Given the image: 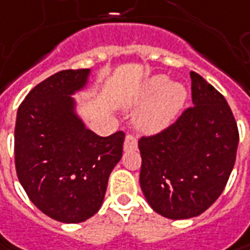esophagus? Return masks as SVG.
I'll use <instances>...</instances> for the list:
<instances>
[{
    "instance_id": "1",
    "label": "esophagus",
    "mask_w": 250,
    "mask_h": 250,
    "mask_svg": "<svg viewBox=\"0 0 250 250\" xmlns=\"http://www.w3.org/2000/svg\"><path fill=\"white\" fill-rule=\"evenodd\" d=\"M135 148H137V138L131 134H127L125 138V151H131Z\"/></svg>"
}]
</instances>
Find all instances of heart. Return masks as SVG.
I'll list each match as a JSON object with an SVG mask.
<instances>
[{
	"label": "heart",
	"instance_id": "1",
	"mask_svg": "<svg viewBox=\"0 0 250 250\" xmlns=\"http://www.w3.org/2000/svg\"><path fill=\"white\" fill-rule=\"evenodd\" d=\"M187 98L180 84H167L165 77H153L145 84L142 101H151L138 115V125L145 131H159L167 127L178 115Z\"/></svg>",
	"mask_w": 250,
	"mask_h": 250
}]
</instances>
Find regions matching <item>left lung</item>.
I'll return each instance as SVG.
<instances>
[{
  "instance_id": "obj_1",
  "label": "left lung",
  "mask_w": 250,
  "mask_h": 250,
  "mask_svg": "<svg viewBox=\"0 0 250 250\" xmlns=\"http://www.w3.org/2000/svg\"><path fill=\"white\" fill-rule=\"evenodd\" d=\"M192 106L174 123L138 141L140 184L156 213L173 220L208 210L227 185L239 133L226 98L191 72Z\"/></svg>"
}]
</instances>
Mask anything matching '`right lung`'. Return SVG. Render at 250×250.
I'll return each instance as SVG.
<instances>
[{
  "label": "right lung",
  "instance_id": "right-lung-1",
  "mask_svg": "<svg viewBox=\"0 0 250 250\" xmlns=\"http://www.w3.org/2000/svg\"><path fill=\"white\" fill-rule=\"evenodd\" d=\"M90 69L61 70L23 99L15 125V166L26 194L44 214L82 223L99 210L125 133L99 137L74 113L72 94Z\"/></svg>",
  "mask_w": 250,
  "mask_h": 250
}]
</instances>
